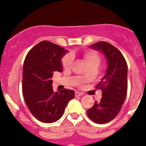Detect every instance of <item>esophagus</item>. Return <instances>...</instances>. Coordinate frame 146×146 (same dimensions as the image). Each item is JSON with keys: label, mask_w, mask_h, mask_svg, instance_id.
Masks as SVG:
<instances>
[{"label": "esophagus", "mask_w": 146, "mask_h": 146, "mask_svg": "<svg viewBox=\"0 0 146 146\" xmlns=\"http://www.w3.org/2000/svg\"><path fill=\"white\" fill-rule=\"evenodd\" d=\"M82 94V93L80 92H75V96H76V97H79V96H81Z\"/></svg>", "instance_id": "34e87169"}]
</instances>
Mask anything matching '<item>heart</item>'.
Listing matches in <instances>:
<instances>
[{
  "mask_svg": "<svg viewBox=\"0 0 146 146\" xmlns=\"http://www.w3.org/2000/svg\"><path fill=\"white\" fill-rule=\"evenodd\" d=\"M83 58L85 60V62H86L89 68H91V67H97L98 68L100 64L101 58L100 57V55L97 52H93V51L85 52L83 54ZM73 60V58L71 54L65 55L62 60V65L64 68L68 69V68H70L71 67Z\"/></svg>",
  "mask_w": 146,
  "mask_h": 146,
  "instance_id": "1",
  "label": "heart"
}]
</instances>
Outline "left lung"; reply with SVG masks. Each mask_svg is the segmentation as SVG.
I'll return each instance as SVG.
<instances>
[{
  "label": "left lung",
  "instance_id": "obj_1",
  "mask_svg": "<svg viewBox=\"0 0 146 146\" xmlns=\"http://www.w3.org/2000/svg\"><path fill=\"white\" fill-rule=\"evenodd\" d=\"M89 47L104 54L108 67L106 75L97 85L102 91V98L87 110V115L95 123L105 124L117 115L126 99L127 64L120 51L107 42H98Z\"/></svg>",
  "mask_w": 146,
  "mask_h": 146
}]
</instances>
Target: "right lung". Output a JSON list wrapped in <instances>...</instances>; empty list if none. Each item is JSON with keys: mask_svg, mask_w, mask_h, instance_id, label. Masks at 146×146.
Here are the masks:
<instances>
[{"mask_svg": "<svg viewBox=\"0 0 146 146\" xmlns=\"http://www.w3.org/2000/svg\"><path fill=\"white\" fill-rule=\"evenodd\" d=\"M68 52L52 42L44 40L29 51L23 65L22 94L27 108L35 118L53 123L62 116L73 90L54 92L52 76L62 72V57Z\"/></svg>", "mask_w": 146, "mask_h": 146, "instance_id": "1", "label": "right lung"}]
</instances>
